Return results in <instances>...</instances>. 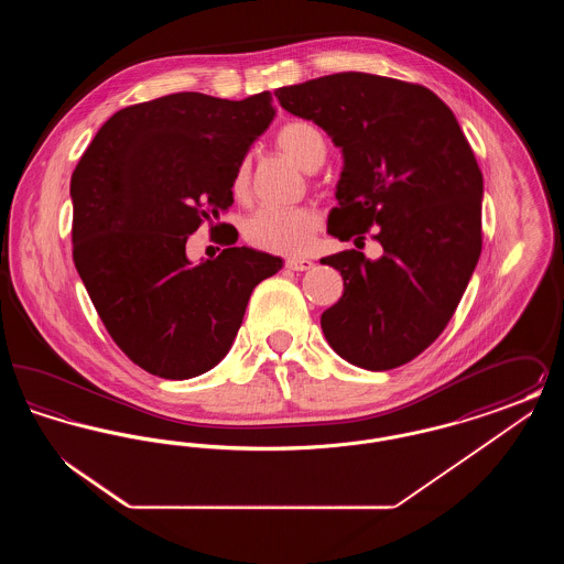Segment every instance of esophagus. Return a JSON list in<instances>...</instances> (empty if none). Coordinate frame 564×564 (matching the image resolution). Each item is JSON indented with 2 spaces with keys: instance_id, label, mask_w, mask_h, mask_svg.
Returning <instances> with one entry per match:
<instances>
[{
  "instance_id": "34e87169",
  "label": "esophagus",
  "mask_w": 564,
  "mask_h": 564,
  "mask_svg": "<svg viewBox=\"0 0 564 564\" xmlns=\"http://www.w3.org/2000/svg\"><path fill=\"white\" fill-rule=\"evenodd\" d=\"M285 267L290 270H311L315 267V262L311 258H288L285 260Z\"/></svg>"
}]
</instances>
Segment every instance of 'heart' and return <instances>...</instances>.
Listing matches in <instances>:
<instances>
[{
	"label": "heart",
	"mask_w": 564,
	"mask_h": 564,
	"mask_svg": "<svg viewBox=\"0 0 564 564\" xmlns=\"http://www.w3.org/2000/svg\"><path fill=\"white\" fill-rule=\"evenodd\" d=\"M276 148L292 161L313 171L325 159V141L323 134L315 124L304 120H292L283 124L276 137ZM249 180H251V166L249 161H241L232 175V196L247 198L249 194ZM322 226V217L311 207H283V209H260L247 217L242 226V235L247 242H251L258 249L272 251V253H285L297 256L311 247L317 230Z\"/></svg>",
	"instance_id": "obj_1"
}]
</instances>
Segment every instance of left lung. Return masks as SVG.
I'll return each instance as SVG.
<instances>
[{"label": "left lung", "instance_id": "1", "mask_svg": "<svg viewBox=\"0 0 564 564\" xmlns=\"http://www.w3.org/2000/svg\"><path fill=\"white\" fill-rule=\"evenodd\" d=\"M281 108L343 148L327 232L372 239L382 258H323L345 292L322 315L327 343L352 366L393 370L453 319L482 251V171L455 113L430 88L361 72L283 86ZM355 241V242H357Z\"/></svg>", "mask_w": 564, "mask_h": 564}]
</instances>
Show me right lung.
<instances>
[{
  "label": "right lung",
  "instance_id": "add662e5",
  "mask_svg": "<svg viewBox=\"0 0 564 564\" xmlns=\"http://www.w3.org/2000/svg\"><path fill=\"white\" fill-rule=\"evenodd\" d=\"M272 116L269 90L242 101L175 93L116 111L76 164L74 264L111 340L150 375L212 370L253 288L281 269L235 247L232 228L215 260L186 258L189 235L235 203V169Z\"/></svg>",
  "mask_w": 564,
  "mask_h": 564
}]
</instances>
